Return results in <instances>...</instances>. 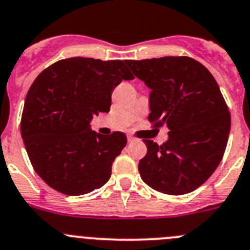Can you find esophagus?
Returning a JSON list of instances; mask_svg holds the SVG:
<instances>
[{
  "mask_svg": "<svg viewBox=\"0 0 250 250\" xmlns=\"http://www.w3.org/2000/svg\"><path fill=\"white\" fill-rule=\"evenodd\" d=\"M127 141H129V143H134V141H136V139H135L134 136H131V135H129V136H127Z\"/></svg>",
  "mask_w": 250,
  "mask_h": 250,
  "instance_id": "esophagus-1",
  "label": "esophagus"
}]
</instances>
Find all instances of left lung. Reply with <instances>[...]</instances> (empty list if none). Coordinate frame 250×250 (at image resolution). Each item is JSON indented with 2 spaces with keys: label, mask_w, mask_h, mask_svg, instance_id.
<instances>
[{
  "label": "left lung",
  "mask_w": 250,
  "mask_h": 250,
  "mask_svg": "<svg viewBox=\"0 0 250 250\" xmlns=\"http://www.w3.org/2000/svg\"><path fill=\"white\" fill-rule=\"evenodd\" d=\"M150 93L148 121L166 125L168 140H144L147 152L139 162L144 182L166 194H186L216 171L226 151L230 114L209 70L189 57L126 61Z\"/></svg>",
  "instance_id": "8db88e82"
}]
</instances>
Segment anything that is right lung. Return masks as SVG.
<instances>
[{
  "instance_id": "1",
  "label": "right lung",
  "mask_w": 250,
  "mask_h": 250,
  "mask_svg": "<svg viewBox=\"0 0 250 250\" xmlns=\"http://www.w3.org/2000/svg\"><path fill=\"white\" fill-rule=\"evenodd\" d=\"M125 61L62 59L43 70L27 93L21 135L29 161L56 191L80 196L100 188L126 146V135L103 136L90 120L109 113L111 93L123 80L134 79Z\"/></svg>"
}]
</instances>
